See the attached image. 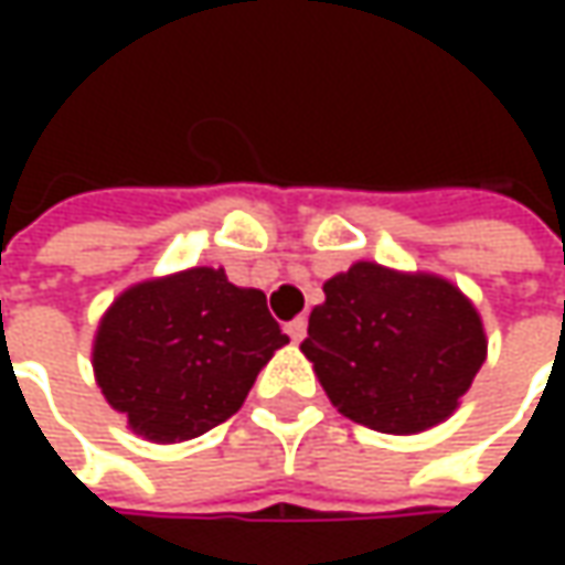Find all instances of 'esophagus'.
Masks as SVG:
<instances>
[{"instance_id": "34e87169", "label": "esophagus", "mask_w": 565, "mask_h": 565, "mask_svg": "<svg viewBox=\"0 0 565 565\" xmlns=\"http://www.w3.org/2000/svg\"><path fill=\"white\" fill-rule=\"evenodd\" d=\"M286 333H289L292 342H301V339L308 337V320H305V317H295V320L286 323Z\"/></svg>"}]
</instances>
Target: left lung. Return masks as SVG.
Segmentation results:
<instances>
[{
  "label": "left lung",
  "mask_w": 565,
  "mask_h": 565,
  "mask_svg": "<svg viewBox=\"0 0 565 565\" xmlns=\"http://www.w3.org/2000/svg\"><path fill=\"white\" fill-rule=\"evenodd\" d=\"M301 352L330 402L380 434L446 422L488 359L475 305L434 273L359 260L323 282Z\"/></svg>",
  "instance_id": "left-lung-1"
}]
</instances>
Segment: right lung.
Instances as JSON below:
<instances>
[{
  "instance_id": "add662e5",
  "label": "right lung",
  "mask_w": 565,
  "mask_h": 565,
  "mask_svg": "<svg viewBox=\"0 0 565 565\" xmlns=\"http://www.w3.org/2000/svg\"><path fill=\"white\" fill-rule=\"evenodd\" d=\"M286 342L260 289L191 267L138 282L113 301L94 339V371L135 434L175 444L232 418Z\"/></svg>"
}]
</instances>
